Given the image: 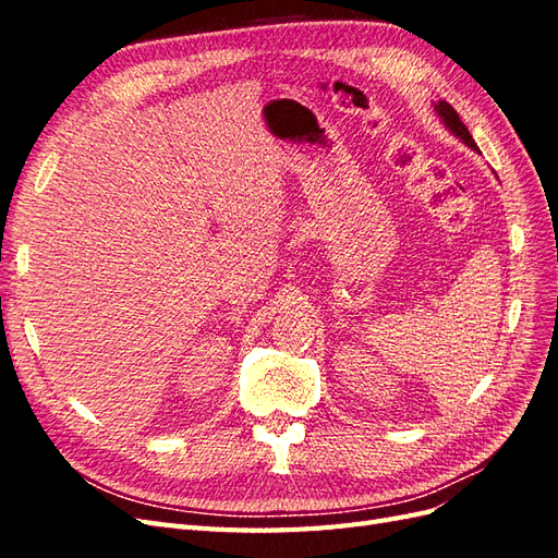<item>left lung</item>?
Masks as SVG:
<instances>
[{
	"label": "left lung",
	"instance_id": "8db88e82",
	"mask_svg": "<svg viewBox=\"0 0 558 558\" xmlns=\"http://www.w3.org/2000/svg\"><path fill=\"white\" fill-rule=\"evenodd\" d=\"M435 111H437V116L442 118L445 125L456 134V137L463 140L472 150H480L477 144H475V140H472V134L468 132V128L463 125V121L459 118V113H456V109H453L449 102H445V99H440V102L435 105Z\"/></svg>",
	"mask_w": 558,
	"mask_h": 558
}]
</instances>
